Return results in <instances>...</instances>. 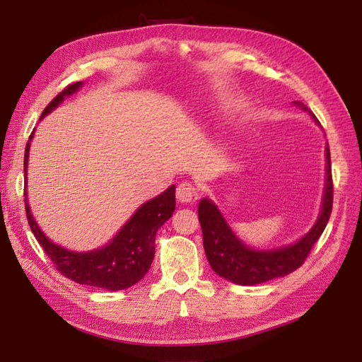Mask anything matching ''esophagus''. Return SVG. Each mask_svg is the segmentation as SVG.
<instances>
[{
    "label": "esophagus",
    "instance_id": "1",
    "mask_svg": "<svg viewBox=\"0 0 362 362\" xmlns=\"http://www.w3.org/2000/svg\"><path fill=\"white\" fill-rule=\"evenodd\" d=\"M175 196H177V201H179L180 204H187V205H193L199 197L196 187L189 182H182L180 185L177 187Z\"/></svg>",
    "mask_w": 362,
    "mask_h": 362
}]
</instances>
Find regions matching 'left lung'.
Segmentation results:
<instances>
[{
    "instance_id": "8db88e82",
    "label": "left lung",
    "mask_w": 362,
    "mask_h": 362,
    "mask_svg": "<svg viewBox=\"0 0 362 362\" xmlns=\"http://www.w3.org/2000/svg\"><path fill=\"white\" fill-rule=\"evenodd\" d=\"M296 104L302 107L303 110H308L302 103ZM314 119H316V117H314ZM325 157L327 183L320 216L302 240L286 245V247L274 250H255L247 247L230 230L218 206L209 199H202L197 209L199 222H201L202 227L205 255L214 272L221 275L222 279L236 284L252 286V284L274 280L276 276L288 275L305 263L313 245L317 243L322 232L325 230L333 209V179L329 148L325 149Z\"/></svg>"
}]
</instances>
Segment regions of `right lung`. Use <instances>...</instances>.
Wrapping results in <instances>:
<instances>
[{"label":"right lung","instance_id":"add662e5","mask_svg":"<svg viewBox=\"0 0 362 362\" xmlns=\"http://www.w3.org/2000/svg\"><path fill=\"white\" fill-rule=\"evenodd\" d=\"M81 87L82 82H76L60 91L46 105L40 119L56 109L65 96L76 93ZM33 135L34 132L30 134L29 141L33 140ZM29 141L25 151V175L30 148ZM25 206L30 230L60 274L79 284L119 291L134 286L149 271L156 255L157 230L173 216L175 210V187L171 185L165 193L143 204L109 244L91 252H71L48 240L30 213L26 191Z\"/></svg>","mask_w":362,"mask_h":362}]
</instances>
